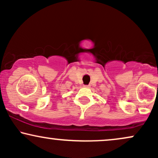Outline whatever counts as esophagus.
Here are the masks:
<instances>
[{"mask_svg": "<svg viewBox=\"0 0 158 158\" xmlns=\"http://www.w3.org/2000/svg\"><path fill=\"white\" fill-rule=\"evenodd\" d=\"M84 86L85 87V88H89L90 85H84Z\"/></svg>", "mask_w": 158, "mask_h": 158, "instance_id": "obj_1", "label": "esophagus"}]
</instances>
